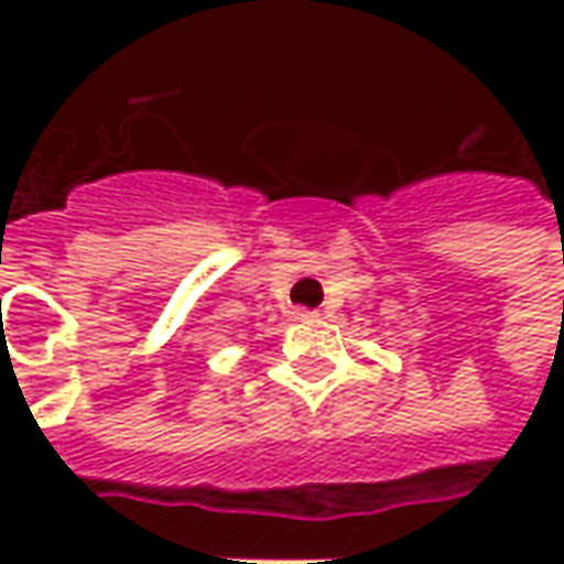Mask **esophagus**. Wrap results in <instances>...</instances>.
I'll use <instances>...</instances> for the list:
<instances>
[{"mask_svg": "<svg viewBox=\"0 0 564 564\" xmlns=\"http://www.w3.org/2000/svg\"><path fill=\"white\" fill-rule=\"evenodd\" d=\"M294 316H297V319H314L316 311H307V307H301V311H294Z\"/></svg>", "mask_w": 564, "mask_h": 564, "instance_id": "obj_1", "label": "esophagus"}]
</instances>
